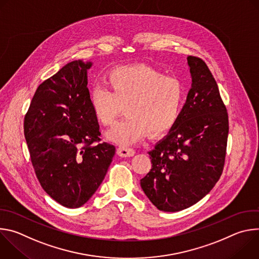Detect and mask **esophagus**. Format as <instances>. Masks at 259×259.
Segmentation results:
<instances>
[{"label":"esophagus","instance_id":"obj_1","mask_svg":"<svg viewBox=\"0 0 259 259\" xmlns=\"http://www.w3.org/2000/svg\"><path fill=\"white\" fill-rule=\"evenodd\" d=\"M117 154L120 157L127 158V157H133L135 155V151L133 149H130V147H125V146H120L117 149Z\"/></svg>","mask_w":259,"mask_h":259}]
</instances>
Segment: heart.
Segmentation results:
<instances>
[{
    "label": "heart",
    "instance_id": "b5f03b06",
    "mask_svg": "<svg viewBox=\"0 0 259 259\" xmlns=\"http://www.w3.org/2000/svg\"><path fill=\"white\" fill-rule=\"evenodd\" d=\"M106 86L90 91V104L102 126L112 125L125 107L127 117L105 134L107 140L119 145H131L149 132L162 134L180 115L184 100L182 83L153 67L115 68L107 73Z\"/></svg>",
    "mask_w": 259,
    "mask_h": 259
}]
</instances>
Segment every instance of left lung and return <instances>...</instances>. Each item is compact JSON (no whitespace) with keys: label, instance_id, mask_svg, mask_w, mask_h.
I'll use <instances>...</instances> for the list:
<instances>
[{"label":"left lung","instance_id":"1","mask_svg":"<svg viewBox=\"0 0 259 259\" xmlns=\"http://www.w3.org/2000/svg\"><path fill=\"white\" fill-rule=\"evenodd\" d=\"M192 86L167 135L149 152L152 169L141 180L145 196L161 211L177 212L203 199L224 170L229 117L207 64L189 56Z\"/></svg>","mask_w":259,"mask_h":259}]
</instances>
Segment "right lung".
Listing matches in <instances>:
<instances>
[{"instance_id":"right-lung-1","label":"right lung","mask_w":259,"mask_h":259,"mask_svg":"<svg viewBox=\"0 0 259 259\" xmlns=\"http://www.w3.org/2000/svg\"><path fill=\"white\" fill-rule=\"evenodd\" d=\"M73 60L36 89L24 117L30 160L43 190L57 203L79 208L99 188L116 147L99 141L87 70Z\"/></svg>"}]
</instances>
